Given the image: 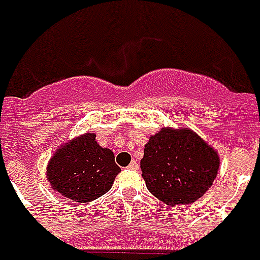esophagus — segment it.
<instances>
[{
  "mask_svg": "<svg viewBox=\"0 0 260 260\" xmlns=\"http://www.w3.org/2000/svg\"><path fill=\"white\" fill-rule=\"evenodd\" d=\"M128 169H132V170H137L138 169V164H137V161H132V162H130V165L127 166Z\"/></svg>",
  "mask_w": 260,
  "mask_h": 260,
  "instance_id": "1",
  "label": "esophagus"
}]
</instances>
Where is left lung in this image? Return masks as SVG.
Instances as JSON below:
<instances>
[{
	"mask_svg": "<svg viewBox=\"0 0 260 260\" xmlns=\"http://www.w3.org/2000/svg\"><path fill=\"white\" fill-rule=\"evenodd\" d=\"M220 157L211 145L188 127H162L150 136L141 159L149 192L164 204H192L213 184Z\"/></svg>",
	"mask_w": 260,
	"mask_h": 260,
	"instance_id": "1",
	"label": "left lung"
}]
</instances>
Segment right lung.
<instances>
[{"label": "right lung", "mask_w": 260, "mask_h": 260, "mask_svg": "<svg viewBox=\"0 0 260 260\" xmlns=\"http://www.w3.org/2000/svg\"><path fill=\"white\" fill-rule=\"evenodd\" d=\"M95 137L88 132L60 145L48 161V182L68 200L90 203L103 196L120 172L113 151Z\"/></svg>", "instance_id": "1"}]
</instances>
